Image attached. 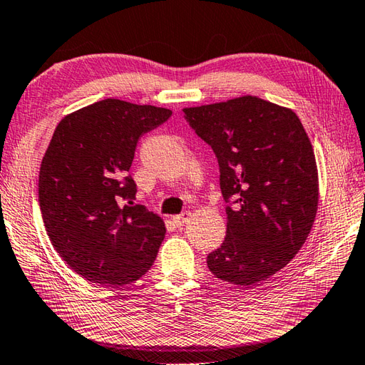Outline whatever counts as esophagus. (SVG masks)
<instances>
[{
  "label": "esophagus",
  "mask_w": 365,
  "mask_h": 365,
  "mask_svg": "<svg viewBox=\"0 0 365 365\" xmlns=\"http://www.w3.org/2000/svg\"><path fill=\"white\" fill-rule=\"evenodd\" d=\"M190 217H191L190 211H183L182 215H177V216L173 217V222H174L177 227H182V225H185V224H188Z\"/></svg>",
  "instance_id": "1"
}]
</instances>
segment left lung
I'll list each match as a JSON object with an SVG mask.
<instances>
[{
    "label": "left lung",
    "mask_w": 365,
    "mask_h": 365,
    "mask_svg": "<svg viewBox=\"0 0 365 365\" xmlns=\"http://www.w3.org/2000/svg\"><path fill=\"white\" fill-rule=\"evenodd\" d=\"M219 163L227 211L222 245L207 257L224 282L255 286L307 241L319 203L314 150L291 108L241 96L183 108Z\"/></svg>",
    "instance_id": "8db88e82"
}]
</instances>
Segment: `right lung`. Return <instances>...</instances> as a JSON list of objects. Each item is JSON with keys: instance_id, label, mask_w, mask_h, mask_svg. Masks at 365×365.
<instances>
[{"instance_id": "1", "label": "right lung", "mask_w": 365, "mask_h": 365, "mask_svg": "<svg viewBox=\"0 0 365 365\" xmlns=\"http://www.w3.org/2000/svg\"><path fill=\"white\" fill-rule=\"evenodd\" d=\"M169 108L103 99L66 115L41 160L38 202L46 233L76 274L104 287L137 282L155 261L166 228L133 205L127 175L143 133Z\"/></svg>"}]
</instances>
